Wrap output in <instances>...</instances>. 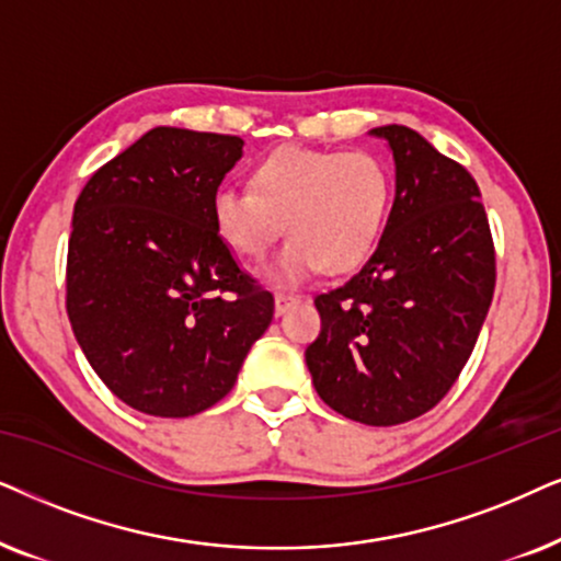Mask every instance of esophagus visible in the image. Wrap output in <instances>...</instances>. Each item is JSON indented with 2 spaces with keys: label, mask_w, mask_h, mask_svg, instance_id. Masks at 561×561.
I'll return each instance as SVG.
<instances>
[{
  "label": "esophagus",
  "mask_w": 561,
  "mask_h": 561,
  "mask_svg": "<svg viewBox=\"0 0 561 561\" xmlns=\"http://www.w3.org/2000/svg\"><path fill=\"white\" fill-rule=\"evenodd\" d=\"M300 300V295H295V293H285V289H282V293H276L274 295V308H276V312H285V310H289L293 308V305Z\"/></svg>",
  "instance_id": "obj_1"
}]
</instances>
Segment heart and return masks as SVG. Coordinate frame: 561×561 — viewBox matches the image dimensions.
<instances>
[{"instance_id": "b5f03b06", "label": "heart", "mask_w": 561, "mask_h": 561, "mask_svg": "<svg viewBox=\"0 0 561 561\" xmlns=\"http://www.w3.org/2000/svg\"><path fill=\"white\" fill-rule=\"evenodd\" d=\"M392 179L369 151L279 148L253 169V186H220L213 220L241 259H261L279 230L289 236L274 274L302 279L356 266L382 233Z\"/></svg>"}]
</instances>
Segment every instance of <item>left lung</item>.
Masks as SVG:
<instances>
[{"label":"left lung","instance_id":"1","mask_svg":"<svg viewBox=\"0 0 561 561\" xmlns=\"http://www.w3.org/2000/svg\"><path fill=\"white\" fill-rule=\"evenodd\" d=\"M392 148L398 192L377 249L316 295L312 385L335 413L398 425L446 398L495 293V243L480 186L405 125L371 130Z\"/></svg>","mask_w":561,"mask_h":561}]
</instances>
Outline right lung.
<instances>
[{"mask_svg":"<svg viewBox=\"0 0 561 561\" xmlns=\"http://www.w3.org/2000/svg\"><path fill=\"white\" fill-rule=\"evenodd\" d=\"M243 140L153 128L92 174L73 205L66 312L87 362L125 405L186 417L233 390L274 297L213 220Z\"/></svg>","mask_w":561,"mask_h":561,"instance_id":"right-lung-1","label":"right lung"}]
</instances>
